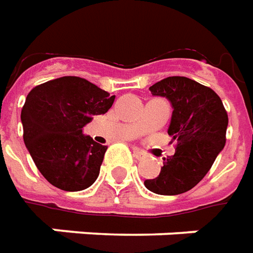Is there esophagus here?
Listing matches in <instances>:
<instances>
[{
    "mask_svg": "<svg viewBox=\"0 0 253 253\" xmlns=\"http://www.w3.org/2000/svg\"><path fill=\"white\" fill-rule=\"evenodd\" d=\"M133 157H135V159H137V161H140V159L146 158V154L139 151V150H133Z\"/></svg>",
    "mask_w": 253,
    "mask_h": 253,
    "instance_id": "esophagus-1",
    "label": "esophagus"
}]
</instances>
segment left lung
Instances as JSON below:
<instances>
[{"mask_svg": "<svg viewBox=\"0 0 253 253\" xmlns=\"http://www.w3.org/2000/svg\"><path fill=\"white\" fill-rule=\"evenodd\" d=\"M173 107L168 133L177 141L173 157L164 159L157 178L144 181L158 195H180L192 189L223 150L226 143L227 113L221 98L209 87L184 76H170L150 87Z\"/></svg>", "mask_w": 253, "mask_h": 253, "instance_id": "1", "label": "left lung"}]
</instances>
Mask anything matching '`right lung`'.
<instances>
[{"mask_svg": "<svg viewBox=\"0 0 253 253\" xmlns=\"http://www.w3.org/2000/svg\"><path fill=\"white\" fill-rule=\"evenodd\" d=\"M114 98L76 76L46 82L27 95L21 109L24 144L51 185L78 192L98 178L107 146L84 135L83 128L92 116L105 114Z\"/></svg>", "mask_w": 253, "mask_h": 253, "instance_id": "right-lung-1", "label": "right lung"}]
</instances>
